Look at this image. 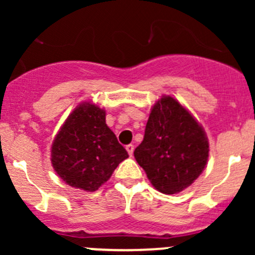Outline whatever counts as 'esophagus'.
<instances>
[{
    "mask_svg": "<svg viewBox=\"0 0 255 255\" xmlns=\"http://www.w3.org/2000/svg\"><path fill=\"white\" fill-rule=\"evenodd\" d=\"M126 149H127L129 156H132L133 155V150H134V145H133V144H128V145L126 146Z\"/></svg>",
    "mask_w": 255,
    "mask_h": 255,
    "instance_id": "1",
    "label": "esophagus"
}]
</instances>
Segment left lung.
Instances as JSON below:
<instances>
[{"label":"left lung","instance_id":"left-lung-1","mask_svg":"<svg viewBox=\"0 0 255 255\" xmlns=\"http://www.w3.org/2000/svg\"><path fill=\"white\" fill-rule=\"evenodd\" d=\"M208 150L206 133L191 113L171 96H163L151 109L134 158L158 191L173 195L204 171Z\"/></svg>","mask_w":255,"mask_h":255}]
</instances>
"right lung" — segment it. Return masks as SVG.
I'll return each instance as SVG.
<instances>
[{"label": "right lung", "instance_id": "obj_1", "mask_svg": "<svg viewBox=\"0 0 255 255\" xmlns=\"http://www.w3.org/2000/svg\"><path fill=\"white\" fill-rule=\"evenodd\" d=\"M128 153L107 127L106 112L90 102L66 118L51 145V164L70 186L96 191Z\"/></svg>", "mask_w": 255, "mask_h": 255}]
</instances>
